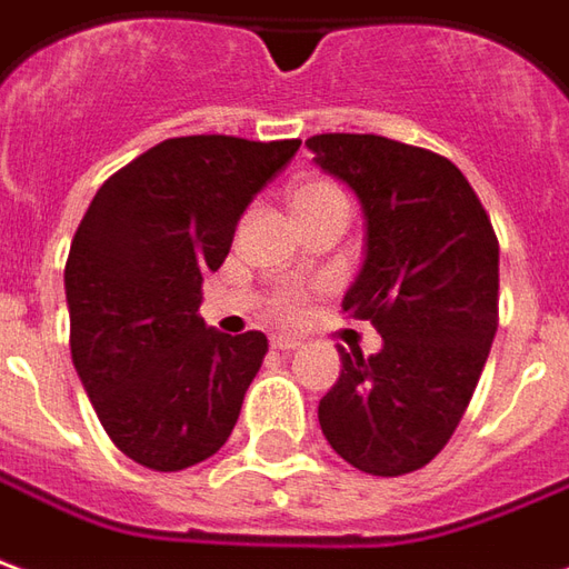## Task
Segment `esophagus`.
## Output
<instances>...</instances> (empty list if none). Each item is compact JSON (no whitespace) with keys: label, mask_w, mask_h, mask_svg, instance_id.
<instances>
[{"label":"esophagus","mask_w":569,"mask_h":569,"mask_svg":"<svg viewBox=\"0 0 569 569\" xmlns=\"http://www.w3.org/2000/svg\"><path fill=\"white\" fill-rule=\"evenodd\" d=\"M271 348H277V351H296V348H301V339H296V336H273Z\"/></svg>","instance_id":"1"}]
</instances>
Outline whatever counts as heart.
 <instances>
[{
  "label": "heart",
  "instance_id": "obj_1",
  "mask_svg": "<svg viewBox=\"0 0 569 569\" xmlns=\"http://www.w3.org/2000/svg\"><path fill=\"white\" fill-rule=\"evenodd\" d=\"M329 200H345L339 193V188H332L329 181H301L296 190H292V209H305V206H317V202ZM298 305H301V296L298 292H283L277 298V311L283 317H292L298 313Z\"/></svg>",
  "mask_w": 569,
  "mask_h": 569
}]
</instances>
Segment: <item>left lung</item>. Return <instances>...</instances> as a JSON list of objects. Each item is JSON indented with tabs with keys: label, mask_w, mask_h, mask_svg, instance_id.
Segmentation results:
<instances>
[{
	"label": "left lung",
	"mask_w": 569,
	"mask_h": 569,
	"mask_svg": "<svg viewBox=\"0 0 569 569\" xmlns=\"http://www.w3.org/2000/svg\"><path fill=\"white\" fill-rule=\"evenodd\" d=\"M305 147L360 202L363 261L341 308L381 336L369 357L339 348L317 419L353 468L409 475L447 447L490 357L499 243L447 157L381 134H313Z\"/></svg>",
	"instance_id": "8db88e82"
}]
</instances>
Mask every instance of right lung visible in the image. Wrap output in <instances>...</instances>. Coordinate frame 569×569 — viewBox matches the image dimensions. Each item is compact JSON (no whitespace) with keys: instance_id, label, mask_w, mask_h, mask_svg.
Wrapping results in <instances>:
<instances>
[{"instance_id":"add662e5","label":"right lung","mask_w":569,"mask_h":569,"mask_svg":"<svg viewBox=\"0 0 569 569\" xmlns=\"http://www.w3.org/2000/svg\"><path fill=\"white\" fill-rule=\"evenodd\" d=\"M298 144L169 138L107 178L79 221L63 268L73 367L110 440L144 468L216 456L240 419L268 339L206 326L202 277Z\"/></svg>"}]
</instances>
